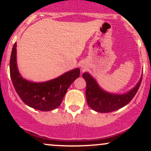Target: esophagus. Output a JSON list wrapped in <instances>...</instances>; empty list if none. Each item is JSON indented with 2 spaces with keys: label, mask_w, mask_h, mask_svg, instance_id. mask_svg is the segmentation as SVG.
Returning a JSON list of instances; mask_svg holds the SVG:
<instances>
[{
  "label": "esophagus",
  "mask_w": 151,
  "mask_h": 151,
  "mask_svg": "<svg viewBox=\"0 0 151 151\" xmlns=\"http://www.w3.org/2000/svg\"><path fill=\"white\" fill-rule=\"evenodd\" d=\"M86 65L85 64H82V65H81V70H82V71H84V70H86Z\"/></svg>",
  "instance_id": "esophagus-1"
}]
</instances>
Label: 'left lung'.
Here are the masks:
<instances>
[{
	"instance_id": "left-lung-1",
	"label": "left lung",
	"mask_w": 151,
	"mask_h": 151,
	"mask_svg": "<svg viewBox=\"0 0 151 151\" xmlns=\"http://www.w3.org/2000/svg\"><path fill=\"white\" fill-rule=\"evenodd\" d=\"M142 76L132 89L123 94H116L105 91L99 86L92 76L88 72H84L82 77L86 83L85 93L88 105L91 109L100 113H109L125 106L132 100L139 89Z\"/></svg>"
}]
</instances>
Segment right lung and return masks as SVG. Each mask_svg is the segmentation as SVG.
<instances>
[{
    "instance_id": "add662e5",
    "label": "right lung",
    "mask_w": 151,
    "mask_h": 151,
    "mask_svg": "<svg viewBox=\"0 0 151 151\" xmlns=\"http://www.w3.org/2000/svg\"><path fill=\"white\" fill-rule=\"evenodd\" d=\"M16 42L10 60V74L15 91L26 105L35 109L48 111L61 104L67 89L79 77V68L65 72L59 77L45 82H32L23 79L19 72L16 60Z\"/></svg>"
}]
</instances>
